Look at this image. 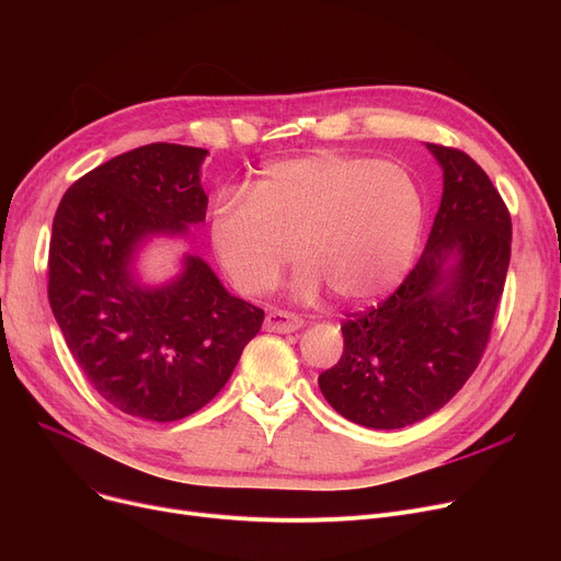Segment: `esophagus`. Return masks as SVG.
Masks as SVG:
<instances>
[{"mask_svg":"<svg viewBox=\"0 0 561 561\" xmlns=\"http://www.w3.org/2000/svg\"><path fill=\"white\" fill-rule=\"evenodd\" d=\"M263 328L268 332H277V334H290V332H298L300 328H305V320L296 313L273 311V313L265 316Z\"/></svg>","mask_w":561,"mask_h":561,"instance_id":"esophagus-1","label":"esophagus"}]
</instances>
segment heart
Here are the masks:
<instances>
[{
  "label": "heart",
  "mask_w": 561,
  "mask_h": 561,
  "mask_svg": "<svg viewBox=\"0 0 561 561\" xmlns=\"http://www.w3.org/2000/svg\"><path fill=\"white\" fill-rule=\"evenodd\" d=\"M423 195L391 161L316 152L265 168L252 197L220 195L211 245L236 288L259 296L298 254L293 293L311 300L330 286L364 305L393 290L414 263Z\"/></svg>",
  "instance_id": "heart-1"
}]
</instances>
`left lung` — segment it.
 <instances>
[{"label":"left lung","mask_w":561,"mask_h":561,"mask_svg":"<svg viewBox=\"0 0 561 561\" xmlns=\"http://www.w3.org/2000/svg\"><path fill=\"white\" fill-rule=\"evenodd\" d=\"M427 150L444 170L427 245L393 296L343 322V355L318 377L343 419L373 430L414 425L466 385L510 268L512 218L486 172L453 147Z\"/></svg>","instance_id":"8db88e82"}]
</instances>
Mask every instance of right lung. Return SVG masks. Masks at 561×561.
Segmentation results:
<instances>
[{"label":"right lung","instance_id":"1","mask_svg":"<svg viewBox=\"0 0 561 561\" xmlns=\"http://www.w3.org/2000/svg\"><path fill=\"white\" fill-rule=\"evenodd\" d=\"M202 147L152 142L75 182L49 241V307L93 389L142 421H180L214 400L263 309L231 296L197 254L170 282L147 286L138 252L152 239H186L204 222Z\"/></svg>","mask_w":561,"mask_h":561}]
</instances>
